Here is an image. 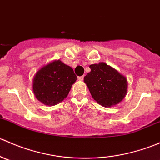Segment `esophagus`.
<instances>
[{"label":"esophagus","instance_id":"esophagus-1","mask_svg":"<svg viewBox=\"0 0 160 160\" xmlns=\"http://www.w3.org/2000/svg\"><path fill=\"white\" fill-rule=\"evenodd\" d=\"M83 78H84V76H81V77H78V79H79V80H83Z\"/></svg>","mask_w":160,"mask_h":160}]
</instances>
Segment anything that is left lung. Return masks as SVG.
<instances>
[{
  "mask_svg": "<svg viewBox=\"0 0 160 160\" xmlns=\"http://www.w3.org/2000/svg\"><path fill=\"white\" fill-rule=\"evenodd\" d=\"M90 68L84 82L92 98L104 107L121 102L127 93L126 78L104 62L90 65Z\"/></svg>",
  "mask_w": 160,
  "mask_h": 160,
  "instance_id": "left-lung-1",
  "label": "left lung"
}]
</instances>
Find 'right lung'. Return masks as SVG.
Masks as SVG:
<instances>
[{"label":"right lung","instance_id":"right-lung-1","mask_svg":"<svg viewBox=\"0 0 160 160\" xmlns=\"http://www.w3.org/2000/svg\"><path fill=\"white\" fill-rule=\"evenodd\" d=\"M77 77L73 70L60 60L54 61L38 71L33 80V91L39 101L56 105L68 95Z\"/></svg>","mask_w":160,"mask_h":160}]
</instances>
